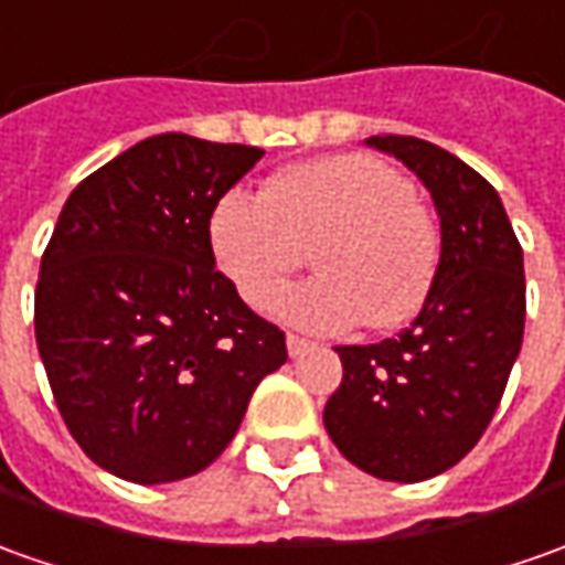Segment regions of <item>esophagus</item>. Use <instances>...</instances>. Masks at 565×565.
Returning a JSON list of instances; mask_svg holds the SVG:
<instances>
[{
	"mask_svg": "<svg viewBox=\"0 0 565 565\" xmlns=\"http://www.w3.org/2000/svg\"><path fill=\"white\" fill-rule=\"evenodd\" d=\"M309 347H312V343H309L306 337H299V333H287V352H290V359L302 355Z\"/></svg>",
	"mask_w": 565,
	"mask_h": 565,
	"instance_id": "1",
	"label": "esophagus"
}]
</instances>
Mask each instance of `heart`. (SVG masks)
<instances>
[{
    "label": "heart",
    "mask_w": 565,
    "mask_h": 565,
    "mask_svg": "<svg viewBox=\"0 0 565 565\" xmlns=\"http://www.w3.org/2000/svg\"><path fill=\"white\" fill-rule=\"evenodd\" d=\"M213 250L241 299L259 309L312 250L318 275L271 299L306 331L395 328L427 299L439 228L414 185L364 153H337L275 175L266 191L234 188L213 213Z\"/></svg>",
    "instance_id": "b5f03b06"
}]
</instances>
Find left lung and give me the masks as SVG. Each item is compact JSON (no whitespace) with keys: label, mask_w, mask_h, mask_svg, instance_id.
Instances as JSON below:
<instances>
[{"label":"left lung","mask_w":565,"mask_h":565,"mask_svg":"<svg viewBox=\"0 0 565 565\" xmlns=\"http://www.w3.org/2000/svg\"><path fill=\"white\" fill-rule=\"evenodd\" d=\"M429 188L443 256L398 337L337 347L343 380L324 405L340 455L390 482L455 467L492 424L525 328L523 247L501 198L463 160L414 136H371Z\"/></svg>","instance_id":"8db88e82"}]
</instances>
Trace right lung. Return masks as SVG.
<instances>
[{
	"instance_id": "right-lung-1",
	"label": "right lung",
	"mask_w": 565,
	"mask_h": 565,
	"mask_svg": "<svg viewBox=\"0 0 565 565\" xmlns=\"http://www.w3.org/2000/svg\"><path fill=\"white\" fill-rule=\"evenodd\" d=\"M263 148L163 132L86 175L42 253L33 324L76 445L153 486L225 451L284 331L216 268L210 218Z\"/></svg>"
}]
</instances>
